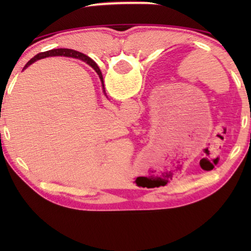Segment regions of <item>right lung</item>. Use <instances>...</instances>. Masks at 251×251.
I'll use <instances>...</instances> for the list:
<instances>
[{
	"instance_id": "add662e5",
	"label": "right lung",
	"mask_w": 251,
	"mask_h": 251,
	"mask_svg": "<svg viewBox=\"0 0 251 251\" xmlns=\"http://www.w3.org/2000/svg\"><path fill=\"white\" fill-rule=\"evenodd\" d=\"M54 56H64V57H72V58H76V59H81L83 60L84 63H87L89 66H91L94 70L96 71V73L98 74L99 78H100L101 81V84H102V89L104 88V81H102V75H101V72L99 70V67L97 66V64L95 63L94 60L91 59V58H89L88 56H85V54L78 52V51H75V50H72V49H53V50H49V51H46V52H41V53H37L36 56H34L32 59H30L28 63L25 65V67H24V70H26L27 67L30 66L33 63H35V61L40 60V59H43V58H47V57H54ZM23 70V71H24ZM105 91V90H104Z\"/></svg>"
}]
</instances>
